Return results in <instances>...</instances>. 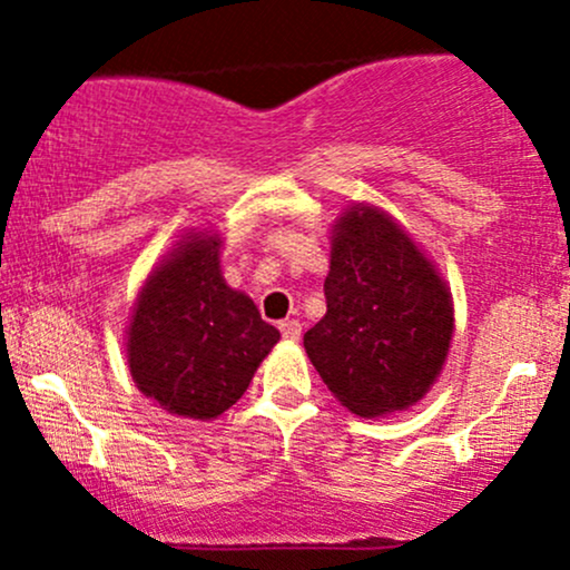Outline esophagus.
Segmentation results:
<instances>
[{
  "instance_id": "esophagus-1",
  "label": "esophagus",
  "mask_w": 570,
  "mask_h": 570,
  "mask_svg": "<svg viewBox=\"0 0 570 570\" xmlns=\"http://www.w3.org/2000/svg\"><path fill=\"white\" fill-rule=\"evenodd\" d=\"M281 335H284V340H289V343H297L299 337H303V326H299V322H281Z\"/></svg>"
}]
</instances>
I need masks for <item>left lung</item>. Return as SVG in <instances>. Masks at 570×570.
<instances>
[{
    "mask_svg": "<svg viewBox=\"0 0 570 570\" xmlns=\"http://www.w3.org/2000/svg\"><path fill=\"white\" fill-rule=\"evenodd\" d=\"M324 294L326 316L303 343L332 396L362 417L421 402L448 362L455 311L412 235L372 203L343 208Z\"/></svg>",
    "mask_w": 570,
    "mask_h": 570,
    "instance_id": "8db88e82",
    "label": "left lung"
}]
</instances>
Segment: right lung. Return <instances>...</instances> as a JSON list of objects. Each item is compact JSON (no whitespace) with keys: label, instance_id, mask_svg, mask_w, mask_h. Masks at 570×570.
<instances>
[{"label":"right lung","instance_id":"1","mask_svg":"<svg viewBox=\"0 0 570 570\" xmlns=\"http://www.w3.org/2000/svg\"><path fill=\"white\" fill-rule=\"evenodd\" d=\"M219 248L214 230L179 235L144 281L126 332L136 389L193 421L230 410L281 340L254 299L222 276Z\"/></svg>","mask_w":570,"mask_h":570}]
</instances>
